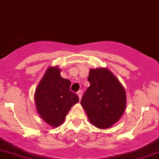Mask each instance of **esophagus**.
I'll list each match as a JSON object with an SVG mask.
<instances>
[{"instance_id": "34e87169", "label": "esophagus", "mask_w": 159, "mask_h": 159, "mask_svg": "<svg viewBox=\"0 0 159 159\" xmlns=\"http://www.w3.org/2000/svg\"><path fill=\"white\" fill-rule=\"evenodd\" d=\"M77 95H78V96H79V99H80V100L81 98H82V91L81 90H80L78 92V93H77Z\"/></svg>"}]
</instances>
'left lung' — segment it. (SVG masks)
<instances>
[{
    "instance_id": "1",
    "label": "left lung",
    "mask_w": 159,
    "mask_h": 159,
    "mask_svg": "<svg viewBox=\"0 0 159 159\" xmlns=\"http://www.w3.org/2000/svg\"><path fill=\"white\" fill-rule=\"evenodd\" d=\"M90 86L81 100V105L93 125L109 129L118 121L126 107V93L119 80L105 67L91 69Z\"/></svg>"
}]
</instances>
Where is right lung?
Listing matches in <instances>:
<instances>
[{"label":"right lung","instance_id":"right-lung-1","mask_svg":"<svg viewBox=\"0 0 159 159\" xmlns=\"http://www.w3.org/2000/svg\"><path fill=\"white\" fill-rule=\"evenodd\" d=\"M60 72L59 66L48 67L34 93L38 113L53 128L63 124L70 108L79 102V96L70 91V81Z\"/></svg>","mask_w":159,"mask_h":159}]
</instances>
